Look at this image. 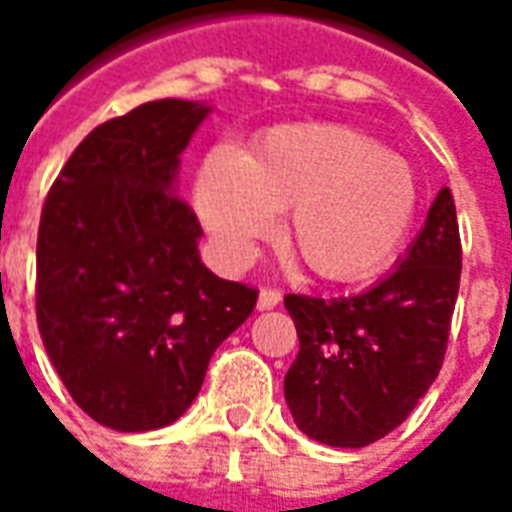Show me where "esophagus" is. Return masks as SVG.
I'll return each instance as SVG.
<instances>
[{
    "instance_id": "1",
    "label": "esophagus",
    "mask_w": 512,
    "mask_h": 512,
    "mask_svg": "<svg viewBox=\"0 0 512 512\" xmlns=\"http://www.w3.org/2000/svg\"><path fill=\"white\" fill-rule=\"evenodd\" d=\"M281 303V295L276 289H260L257 295V311H273Z\"/></svg>"
}]
</instances>
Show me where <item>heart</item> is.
<instances>
[{
    "instance_id": "1",
    "label": "heart",
    "mask_w": 512,
    "mask_h": 512,
    "mask_svg": "<svg viewBox=\"0 0 512 512\" xmlns=\"http://www.w3.org/2000/svg\"><path fill=\"white\" fill-rule=\"evenodd\" d=\"M193 199L217 252L244 265L287 212L284 244L327 281L380 273L412 231L420 191L406 159L364 132L329 122L279 124L247 156L217 148Z\"/></svg>"
}]
</instances>
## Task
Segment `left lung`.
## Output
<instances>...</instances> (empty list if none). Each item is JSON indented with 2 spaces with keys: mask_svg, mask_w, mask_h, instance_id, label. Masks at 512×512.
<instances>
[{
  "mask_svg": "<svg viewBox=\"0 0 512 512\" xmlns=\"http://www.w3.org/2000/svg\"><path fill=\"white\" fill-rule=\"evenodd\" d=\"M462 247L449 188L406 255L353 297L287 295L300 350L284 377L295 425L327 446L361 449L412 414L444 364Z\"/></svg>",
  "mask_w": 512,
  "mask_h": 512,
  "instance_id": "obj_1",
  "label": "left lung"
}]
</instances>
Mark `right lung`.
I'll use <instances>...</instances> for the list:
<instances>
[{
    "label": "right lung",
    "instance_id": "1",
    "mask_svg": "<svg viewBox=\"0 0 512 512\" xmlns=\"http://www.w3.org/2000/svg\"><path fill=\"white\" fill-rule=\"evenodd\" d=\"M207 103L164 98L100 124L44 201L36 321L71 398L119 433L175 422L257 289L217 279L201 225L175 193Z\"/></svg>",
    "mask_w": 512,
    "mask_h": 512
}]
</instances>
